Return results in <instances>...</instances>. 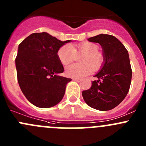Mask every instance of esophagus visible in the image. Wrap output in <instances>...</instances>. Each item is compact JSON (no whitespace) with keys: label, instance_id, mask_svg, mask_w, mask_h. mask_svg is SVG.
<instances>
[{"label":"esophagus","instance_id":"obj_1","mask_svg":"<svg viewBox=\"0 0 146 146\" xmlns=\"http://www.w3.org/2000/svg\"><path fill=\"white\" fill-rule=\"evenodd\" d=\"M73 80H75V81L79 82L81 81V79H80V78H73Z\"/></svg>","mask_w":146,"mask_h":146}]
</instances>
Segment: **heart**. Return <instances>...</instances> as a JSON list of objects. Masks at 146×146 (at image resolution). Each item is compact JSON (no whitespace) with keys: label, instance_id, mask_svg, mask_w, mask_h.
Instances as JSON below:
<instances>
[{"label":"heart","instance_id":"1","mask_svg":"<svg viewBox=\"0 0 146 146\" xmlns=\"http://www.w3.org/2000/svg\"><path fill=\"white\" fill-rule=\"evenodd\" d=\"M99 47L91 42H82L78 44L64 45L58 49L57 56L58 60L64 66L76 61L77 56L80 58V64H73L66 68V74L68 77L80 78L91 73L92 70H97L102 64V54L98 51Z\"/></svg>","mask_w":146,"mask_h":146}]
</instances>
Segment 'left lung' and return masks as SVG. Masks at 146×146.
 I'll return each mask as SVG.
<instances>
[{"instance_id": "obj_1", "label": "left lung", "mask_w": 146, "mask_h": 146, "mask_svg": "<svg viewBox=\"0 0 146 146\" xmlns=\"http://www.w3.org/2000/svg\"><path fill=\"white\" fill-rule=\"evenodd\" d=\"M88 40L102 46L104 63L100 71L94 76L98 80L92 82L90 89L82 91V98L95 110H112L123 100L130 88L132 70L129 53L112 35L101 34Z\"/></svg>"}]
</instances>
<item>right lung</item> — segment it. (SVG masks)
I'll return each mask as SVG.
<instances>
[{"instance_id":"1","label":"right lung","mask_w":146,"mask_h":146,"mask_svg":"<svg viewBox=\"0 0 146 146\" xmlns=\"http://www.w3.org/2000/svg\"><path fill=\"white\" fill-rule=\"evenodd\" d=\"M70 42L36 32L19 44L15 58L17 81L26 98L36 107H51L64 98L66 84L71 79L58 75L64 68L57 53Z\"/></svg>"}]
</instances>
